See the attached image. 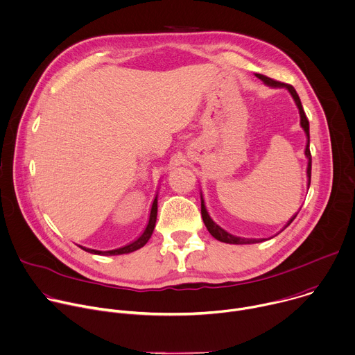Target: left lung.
I'll return each mask as SVG.
<instances>
[{"instance_id":"left-lung-1","label":"left lung","mask_w":355,"mask_h":355,"mask_svg":"<svg viewBox=\"0 0 355 355\" xmlns=\"http://www.w3.org/2000/svg\"><path fill=\"white\" fill-rule=\"evenodd\" d=\"M257 78H259L266 86H270V87H284L288 90V93L291 94V97L294 98V103L295 105L298 107V111H300V125L301 128L304 130L305 132V137H306V145H305V157L308 159V167H306V178H308V189H309V185H311V167H312V157H311V152H309V123H308V118L304 112V108H302V104H301V100L295 92V89L291 86V85H287V83H282V82H277V80H273L262 73H255ZM200 213H202V218H203V223L207 228V231L211 234V237H214L217 241L220 243H225V244H237V245H241V244H257V243H263V241H268L273 237H269V239H244V237H239V235H232L230 234L228 231H225L224 228H221L216 221H213V218L210 217L207 209H206V205H205V199H203V195L200 192ZM298 211L286 223V225L282 228V231L288 227L293 220L297 217ZM280 232V231H279ZM277 232V234H279ZM276 234V235H277Z\"/></svg>"}]
</instances>
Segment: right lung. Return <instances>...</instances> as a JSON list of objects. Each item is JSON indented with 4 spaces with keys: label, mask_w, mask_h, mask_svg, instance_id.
<instances>
[{
    "label": "right lung",
    "mask_w": 355,
    "mask_h": 355,
    "mask_svg": "<svg viewBox=\"0 0 355 355\" xmlns=\"http://www.w3.org/2000/svg\"><path fill=\"white\" fill-rule=\"evenodd\" d=\"M156 220H157V193L153 199V203H152V207H150V214H149V220H148V224H146V228L144 230V232L139 235V237L121 247V248H116V250H111V251H97V250H92V248H86V247H82V245H78L80 250L89 252V254H94V255H103V257H111V255H123V254H131L134 251H138L139 248H142L152 237L153 234V230L156 227Z\"/></svg>",
    "instance_id": "1"
}]
</instances>
